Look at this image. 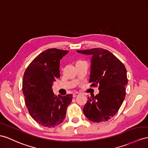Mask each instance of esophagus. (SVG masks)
Here are the masks:
<instances>
[{"instance_id":"34e87169","label":"esophagus","mask_w":148,"mask_h":148,"mask_svg":"<svg viewBox=\"0 0 148 148\" xmlns=\"http://www.w3.org/2000/svg\"><path fill=\"white\" fill-rule=\"evenodd\" d=\"M79 92H74V94H73V97H76L77 96H78L79 95Z\"/></svg>"}]
</instances>
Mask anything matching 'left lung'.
Here are the masks:
<instances>
[{"label":"left lung","mask_w":148,"mask_h":148,"mask_svg":"<svg viewBox=\"0 0 148 148\" xmlns=\"http://www.w3.org/2000/svg\"><path fill=\"white\" fill-rule=\"evenodd\" d=\"M77 52L92 56L89 82L92 83L91 86L99 85V90L96 96L88 97L83 112L93 122L108 121L118 111L126 96V67L114 55L104 49L94 48Z\"/></svg>","instance_id":"obj_1"}]
</instances>
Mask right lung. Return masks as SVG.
<instances>
[{"label":"right lung","instance_id":"right-lung-1","mask_svg":"<svg viewBox=\"0 0 148 148\" xmlns=\"http://www.w3.org/2000/svg\"><path fill=\"white\" fill-rule=\"evenodd\" d=\"M69 52L49 49L41 52L26 69L22 81L25 105L32 118L42 126L52 127L65 119L73 95L55 96L53 82L60 77V60Z\"/></svg>","mask_w":148,"mask_h":148}]
</instances>
